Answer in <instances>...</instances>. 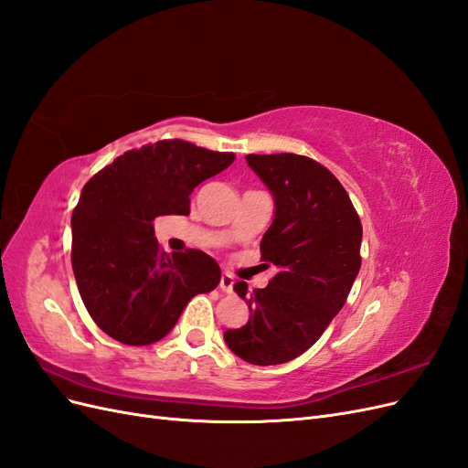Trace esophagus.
Returning a JSON list of instances; mask_svg holds the SVG:
<instances>
[{"instance_id": "1", "label": "esophagus", "mask_w": 468, "mask_h": 468, "mask_svg": "<svg viewBox=\"0 0 468 468\" xmlns=\"http://www.w3.org/2000/svg\"><path fill=\"white\" fill-rule=\"evenodd\" d=\"M220 291L224 292H232L234 291V277L230 273H222L220 275V282H218Z\"/></svg>"}]
</instances>
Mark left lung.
<instances>
[{
	"label": "left lung",
	"instance_id": "1",
	"mask_svg": "<svg viewBox=\"0 0 468 468\" xmlns=\"http://www.w3.org/2000/svg\"><path fill=\"white\" fill-rule=\"evenodd\" d=\"M273 197V222L261 238V261L275 267L263 289L234 291L250 320L224 342L251 365L287 363L313 346L346 304L361 267L363 229L332 172L296 154L246 155Z\"/></svg>",
	"mask_w": 468,
	"mask_h": 468
}]
</instances>
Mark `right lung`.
Instances as JSON below:
<instances>
[{
    "mask_svg": "<svg viewBox=\"0 0 468 468\" xmlns=\"http://www.w3.org/2000/svg\"><path fill=\"white\" fill-rule=\"evenodd\" d=\"M232 162L230 152L162 140L124 152L86 183L72 215V269L107 335L126 346L158 342L195 294L218 285L220 267L205 251H162L154 220L189 215L193 189Z\"/></svg>",
    "mask_w": 468,
    "mask_h": 468,
    "instance_id": "1",
    "label": "right lung"
}]
</instances>
